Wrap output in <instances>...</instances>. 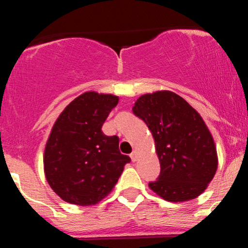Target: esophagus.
Segmentation results:
<instances>
[{"label":"esophagus","instance_id":"1","mask_svg":"<svg viewBox=\"0 0 248 248\" xmlns=\"http://www.w3.org/2000/svg\"><path fill=\"white\" fill-rule=\"evenodd\" d=\"M130 158H132V161L133 162H136L138 161V158H139V154H138V152H136V150H134V152L130 154Z\"/></svg>","mask_w":248,"mask_h":248}]
</instances>
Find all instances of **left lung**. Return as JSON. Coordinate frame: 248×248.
<instances>
[{
	"label": "left lung",
	"instance_id": "1",
	"mask_svg": "<svg viewBox=\"0 0 248 248\" xmlns=\"http://www.w3.org/2000/svg\"><path fill=\"white\" fill-rule=\"evenodd\" d=\"M133 113L152 132L161 172L149 187L168 202L198 197L215 177L217 148L201 114L171 91L147 93Z\"/></svg>",
	"mask_w": 248,
	"mask_h": 248
}]
</instances>
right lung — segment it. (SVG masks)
I'll list each match as a JSON object with an SVG mask.
<instances>
[{
  "mask_svg": "<svg viewBox=\"0 0 248 248\" xmlns=\"http://www.w3.org/2000/svg\"><path fill=\"white\" fill-rule=\"evenodd\" d=\"M119 96L93 91L71 101L58 116L45 144L44 172L62 201L94 205L113 190L130 157L119 150V138L101 127Z\"/></svg>",
  "mask_w": 248,
  "mask_h": 248,
  "instance_id": "add662e5",
  "label": "right lung"
}]
</instances>
